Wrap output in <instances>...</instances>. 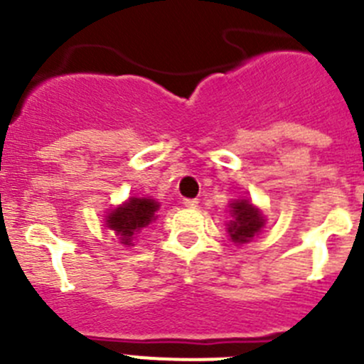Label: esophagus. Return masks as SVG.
<instances>
[{
    "label": "esophagus",
    "instance_id": "obj_1",
    "mask_svg": "<svg viewBox=\"0 0 364 364\" xmlns=\"http://www.w3.org/2000/svg\"><path fill=\"white\" fill-rule=\"evenodd\" d=\"M184 205L186 208H197L198 200L197 198H184Z\"/></svg>",
    "mask_w": 364,
    "mask_h": 364
}]
</instances>
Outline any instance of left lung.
<instances>
[{"label": "left lung", "mask_w": 364, "mask_h": 364, "mask_svg": "<svg viewBox=\"0 0 364 364\" xmlns=\"http://www.w3.org/2000/svg\"><path fill=\"white\" fill-rule=\"evenodd\" d=\"M231 217L233 220L228 224V231L233 242H250V239L255 237L260 228L264 226V218L260 211L247 200H235L231 204Z\"/></svg>", "instance_id": "left-lung-1"}]
</instances>
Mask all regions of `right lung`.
I'll use <instances>...</instances> for the list:
<instances>
[{
  "label": "right lung",
  "mask_w": 364,
  "mask_h": 364,
  "mask_svg": "<svg viewBox=\"0 0 364 364\" xmlns=\"http://www.w3.org/2000/svg\"><path fill=\"white\" fill-rule=\"evenodd\" d=\"M159 210V204L151 198H129L124 205L112 210L107 217V226L111 228L124 244L129 246L142 228H146L151 220H154V211Z\"/></svg>",
  "instance_id": "add662e5"
}]
</instances>
